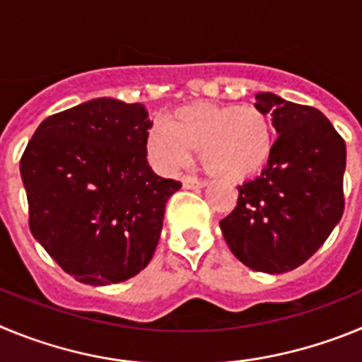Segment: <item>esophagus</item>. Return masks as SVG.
I'll use <instances>...</instances> for the list:
<instances>
[{
	"instance_id": "obj_1",
	"label": "esophagus",
	"mask_w": 362,
	"mask_h": 362,
	"mask_svg": "<svg viewBox=\"0 0 362 362\" xmlns=\"http://www.w3.org/2000/svg\"><path fill=\"white\" fill-rule=\"evenodd\" d=\"M206 185V181L196 177H183V187L185 188H203Z\"/></svg>"
}]
</instances>
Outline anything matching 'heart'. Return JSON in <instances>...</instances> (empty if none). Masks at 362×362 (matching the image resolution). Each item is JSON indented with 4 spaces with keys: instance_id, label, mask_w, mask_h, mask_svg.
I'll use <instances>...</instances> for the list:
<instances>
[{
    "instance_id": "heart-1",
    "label": "heart",
    "mask_w": 362,
    "mask_h": 362,
    "mask_svg": "<svg viewBox=\"0 0 362 362\" xmlns=\"http://www.w3.org/2000/svg\"><path fill=\"white\" fill-rule=\"evenodd\" d=\"M274 127L254 105H188L148 132L145 152L150 165L165 175L177 174L199 150L210 175L239 181L257 174L270 159Z\"/></svg>"
}]
</instances>
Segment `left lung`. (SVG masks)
<instances>
[{
  "label": "left lung",
  "mask_w": 362,
  "mask_h": 362,
  "mask_svg": "<svg viewBox=\"0 0 362 362\" xmlns=\"http://www.w3.org/2000/svg\"><path fill=\"white\" fill-rule=\"evenodd\" d=\"M255 99L279 136L263 172L238 187V206L219 226L243 264L284 274L308 261L343 217L346 145L317 108L272 92Z\"/></svg>",
  "instance_id": "left-lung-1"
}]
</instances>
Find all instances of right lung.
<instances>
[{"label": "right lung", "mask_w": 362, "mask_h": 362, "mask_svg": "<svg viewBox=\"0 0 362 362\" xmlns=\"http://www.w3.org/2000/svg\"><path fill=\"white\" fill-rule=\"evenodd\" d=\"M150 127L141 103L98 98L47 117L25 148L32 235L79 283L130 279L156 252L181 183L148 166Z\"/></svg>", "instance_id": "add662e5"}]
</instances>
